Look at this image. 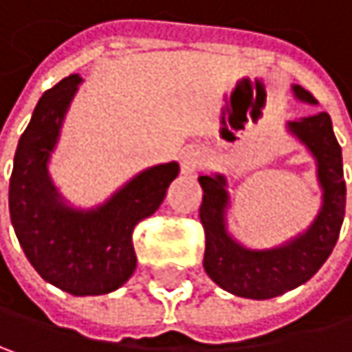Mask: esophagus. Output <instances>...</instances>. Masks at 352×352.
Wrapping results in <instances>:
<instances>
[{
	"label": "esophagus",
	"mask_w": 352,
	"mask_h": 352,
	"mask_svg": "<svg viewBox=\"0 0 352 352\" xmlns=\"http://www.w3.org/2000/svg\"><path fill=\"white\" fill-rule=\"evenodd\" d=\"M199 161H201V155H199V151H197V148H193V146L183 148V151H181V155H179L181 173H185V175L193 173V171L199 167Z\"/></svg>",
	"instance_id": "34e87169"
}]
</instances>
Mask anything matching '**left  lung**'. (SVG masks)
<instances>
[{
	"mask_svg": "<svg viewBox=\"0 0 352 352\" xmlns=\"http://www.w3.org/2000/svg\"><path fill=\"white\" fill-rule=\"evenodd\" d=\"M292 94L300 102L316 104L314 96L298 84H292ZM286 129L312 155L318 187L322 189V206L302 234L274 248H245L228 230L230 191L226 175L199 177L204 189L199 217L206 230L204 268L219 288L234 296L266 300L298 288L320 270L340 234L346 185L342 175V153L331 116L318 112L288 120Z\"/></svg>",
	"mask_w": 352,
	"mask_h": 352,
	"instance_id": "obj_1",
	"label": "left lung"
}]
</instances>
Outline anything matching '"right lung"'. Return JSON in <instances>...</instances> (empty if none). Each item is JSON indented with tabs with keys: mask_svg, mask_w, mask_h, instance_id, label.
<instances>
[{
	"mask_svg": "<svg viewBox=\"0 0 352 352\" xmlns=\"http://www.w3.org/2000/svg\"><path fill=\"white\" fill-rule=\"evenodd\" d=\"M80 82L70 74L38 100L14 157L10 217L25 258L46 282L74 296H98L133 276V230L163 204L179 163L144 169L96 208L70 206L54 185L48 163Z\"/></svg>",
	"mask_w": 352,
	"mask_h": 352,
	"instance_id": "obj_1",
	"label": "right lung"
}]
</instances>
